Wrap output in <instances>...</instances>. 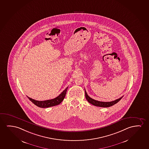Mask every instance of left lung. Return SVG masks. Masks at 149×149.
<instances>
[{
	"mask_svg": "<svg viewBox=\"0 0 149 149\" xmlns=\"http://www.w3.org/2000/svg\"><path fill=\"white\" fill-rule=\"evenodd\" d=\"M85 97L86 99L89 103L91 104L94 106H97V107H109L112 106L114 105L115 104L118 103L119 101L122 99L123 97H120V99H117L115 101H111V102H100V101H96L95 100L92 99L90 97L88 96V94L87 93L85 89Z\"/></svg>",
	"mask_w": 149,
	"mask_h": 149,
	"instance_id": "obj_1",
	"label": "left lung"
}]
</instances>
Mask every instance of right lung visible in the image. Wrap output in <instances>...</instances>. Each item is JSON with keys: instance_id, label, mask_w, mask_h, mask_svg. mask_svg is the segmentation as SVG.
<instances>
[{"instance_id": "add662e5", "label": "right lung", "mask_w": 149, "mask_h": 149, "mask_svg": "<svg viewBox=\"0 0 149 149\" xmlns=\"http://www.w3.org/2000/svg\"><path fill=\"white\" fill-rule=\"evenodd\" d=\"M67 88H68V87L63 91V92L61 93V94L59 95V96L56 97L55 99L43 101H36L34 99L30 98L27 96V97L32 103H34L35 105H36L38 107H40V108H44L52 107V106H55L56 105H59L63 101V100L66 95Z\"/></svg>"}]
</instances>
